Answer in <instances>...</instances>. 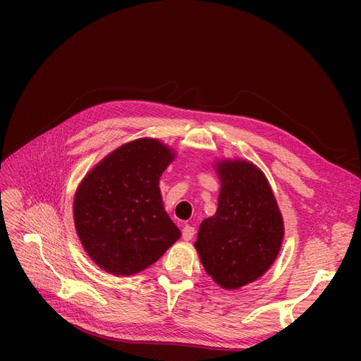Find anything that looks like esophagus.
Returning <instances> with one entry per match:
<instances>
[{
    "label": "esophagus",
    "instance_id": "34e87169",
    "mask_svg": "<svg viewBox=\"0 0 361 361\" xmlns=\"http://www.w3.org/2000/svg\"><path fill=\"white\" fill-rule=\"evenodd\" d=\"M193 235H195V226H192V225H184V226H183V238H184L185 241H188V240L193 238Z\"/></svg>",
    "mask_w": 361,
    "mask_h": 361
}]
</instances>
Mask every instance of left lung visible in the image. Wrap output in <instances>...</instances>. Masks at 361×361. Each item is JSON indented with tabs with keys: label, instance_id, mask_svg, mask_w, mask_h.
Here are the masks:
<instances>
[{
	"label": "left lung",
	"instance_id": "left-lung-1",
	"mask_svg": "<svg viewBox=\"0 0 361 361\" xmlns=\"http://www.w3.org/2000/svg\"><path fill=\"white\" fill-rule=\"evenodd\" d=\"M221 180L216 214L200 224L195 247L207 275L225 290L260 278L275 262L283 221L262 171L247 161L216 164Z\"/></svg>",
	"mask_w": 361,
	"mask_h": 361
}]
</instances>
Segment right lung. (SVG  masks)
Returning <instances> with one entry per match:
<instances>
[{"instance_id": "right-lung-1", "label": "right lung", "mask_w": 361, "mask_h": 361, "mask_svg": "<svg viewBox=\"0 0 361 361\" xmlns=\"http://www.w3.org/2000/svg\"><path fill=\"white\" fill-rule=\"evenodd\" d=\"M173 161L166 145L137 139L111 152L80 183L73 203L75 231L105 272L137 274L180 238L159 190V178Z\"/></svg>"}]
</instances>
